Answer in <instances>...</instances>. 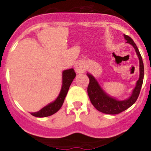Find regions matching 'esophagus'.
Listing matches in <instances>:
<instances>
[{
	"label": "esophagus",
	"instance_id": "esophagus-1",
	"mask_svg": "<svg viewBox=\"0 0 151 151\" xmlns=\"http://www.w3.org/2000/svg\"><path fill=\"white\" fill-rule=\"evenodd\" d=\"M74 69L76 72L78 73H84L85 71V63H83L82 61H78L77 62L74 66Z\"/></svg>",
	"mask_w": 151,
	"mask_h": 151
}]
</instances>
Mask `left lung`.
<instances>
[{"instance_id":"8db88e82","label":"left lung","mask_w":151,"mask_h":151,"mask_svg":"<svg viewBox=\"0 0 151 151\" xmlns=\"http://www.w3.org/2000/svg\"><path fill=\"white\" fill-rule=\"evenodd\" d=\"M124 38L127 42L132 45L135 48L137 55L139 59V78L136 83V86L134 88L130 97L125 100H117L115 98H113L108 95L100 87L99 83L97 82L95 78L90 73H87L90 82L88 87V94L89 96L90 100L91 103L98 111L101 112L108 114H117L122 112L126 109L132 106L135 101L137 100L140 93L141 88L143 84L144 79V64L142 58L139 52V49L137 48L136 45L129 36L124 34Z\"/></svg>"}]
</instances>
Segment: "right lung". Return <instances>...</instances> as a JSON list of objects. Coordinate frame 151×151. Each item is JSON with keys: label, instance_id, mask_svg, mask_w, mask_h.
<instances>
[{"label": "right lung", "instance_id": "add662e5", "mask_svg": "<svg viewBox=\"0 0 151 151\" xmlns=\"http://www.w3.org/2000/svg\"><path fill=\"white\" fill-rule=\"evenodd\" d=\"M76 74L73 69L64 70L62 73V78H63V79H62V88L58 98L54 102L49 103L48 106L42 108L41 110L37 111V112L31 113V114L34 117H44L52 115L55 113H56L61 108L62 105L64 102L65 97L67 94L70 85L76 77Z\"/></svg>", "mask_w": 151, "mask_h": 151}]
</instances>
